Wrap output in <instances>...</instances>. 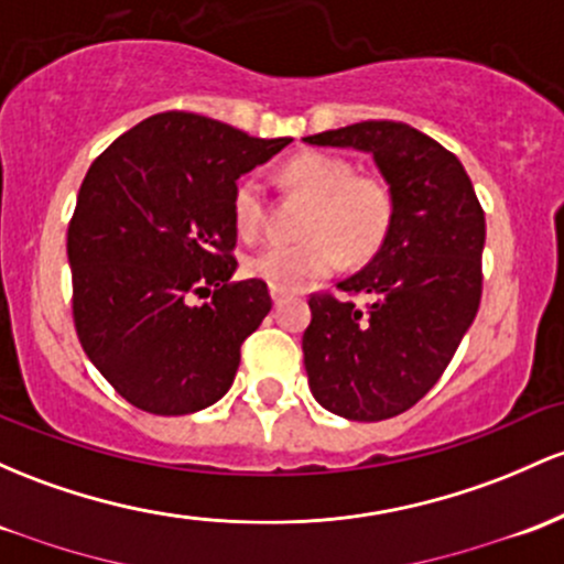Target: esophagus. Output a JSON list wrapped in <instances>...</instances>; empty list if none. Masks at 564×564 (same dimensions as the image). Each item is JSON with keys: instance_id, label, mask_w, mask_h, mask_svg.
Returning a JSON list of instances; mask_svg holds the SVG:
<instances>
[{"instance_id": "34e87169", "label": "esophagus", "mask_w": 564, "mask_h": 564, "mask_svg": "<svg viewBox=\"0 0 564 564\" xmlns=\"http://www.w3.org/2000/svg\"><path fill=\"white\" fill-rule=\"evenodd\" d=\"M270 296H272V305H283V302H286V294L283 292H278V289H270Z\"/></svg>"}]
</instances>
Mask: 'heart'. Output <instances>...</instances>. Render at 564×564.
Segmentation results:
<instances>
[{
  "instance_id": "heart-1",
  "label": "heart",
  "mask_w": 564,
  "mask_h": 564,
  "mask_svg": "<svg viewBox=\"0 0 564 564\" xmlns=\"http://www.w3.org/2000/svg\"><path fill=\"white\" fill-rule=\"evenodd\" d=\"M289 187L313 200L302 243H270L246 259L249 275L278 292H302L345 262H367L391 230L393 197L377 176H358L345 158L302 152L281 171ZM268 197L257 176H243L232 189V219L243 238L264 225Z\"/></svg>"
}]
</instances>
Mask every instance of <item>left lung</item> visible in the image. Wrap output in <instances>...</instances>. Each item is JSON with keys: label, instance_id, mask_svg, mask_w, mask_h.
<instances>
[{"label": "left lung", "instance_id": "obj_1", "mask_svg": "<svg viewBox=\"0 0 564 564\" xmlns=\"http://www.w3.org/2000/svg\"><path fill=\"white\" fill-rule=\"evenodd\" d=\"M313 147L372 154L393 197L372 262L337 283L369 305L311 296L305 372L324 410L358 423L395 417L436 386L481 300L485 212L453 152L406 122L369 120L307 135Z\"/></svg>", "mask_w": 564, "mask_h": 564}]
</instances>
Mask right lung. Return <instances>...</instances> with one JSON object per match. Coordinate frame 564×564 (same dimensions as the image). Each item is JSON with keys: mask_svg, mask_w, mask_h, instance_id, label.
<instances>
[{"mask_svg": "<svg viewBox=\"0 0 564 564\" xmlns=\"http://www.w3.org/2000/svg\"><path fill=\"white\" fill-rule=\"evenodd\" d=\"M292 139L163 111L93 160L69 221L74 326L93 367L139 410L192 414L230 391L240 345L272 300L230 283L232 189ZM215 296L192 306V293Z\"/></svg>", "mask_w": 564, "mask_h": 564, "instance_id": "obj_1", "label": "right lung"}]
</instances>
